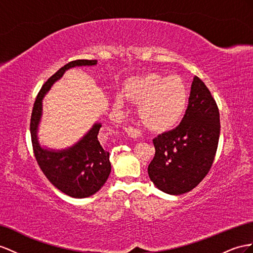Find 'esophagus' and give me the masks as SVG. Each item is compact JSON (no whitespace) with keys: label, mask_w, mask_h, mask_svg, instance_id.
<instances>
[{"label":"esophagus","mask_w":253,"mask_h":253,"mask_svg":"<svg viewBox=\"0 0 253 253\" xmlns=\"http://www.w3.org/2000/svg\"><path fill=\"white\" fill-rule=\"evenodd\" d=\"M125 132L129 135V137L132 138V139H138V138H140V135H141L140 131L137 130V129L132 128V127H126L125 128Z\"/></svg>","instance_id":"esophagus-1"}]
</instances>
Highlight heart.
I'll use <instances>...</instances> for the list:
<instances>
[{
	"instance_id": "b5f03b06",
	"label": "heart",
	"mask_w": 253,
	"mask_h": 253,
	"mask_svg": "<svg viewBox=\"0 0 253 253\" xmlns=\"http://www.w3.org/2000/svg\"><path fill=\"white\" fill-rule=\"evenodd\" d=\"M129 99L139 103L138 114L144 126L164 131L182 119L188 101V88L182 77L151 74L135 77L125 86ZM124 95L115 97V106L124 107Z\"/></svg>"
}]
</instances>
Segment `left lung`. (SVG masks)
<instances>
[{"label": "left lung", "mask_w": 253, "mask_h": 253, "mask_svg": "<svg viewBox=\"0 0 253 253\" xmlns=\"http://www.w3.org/2000/svg\"><path fill=\"white\" fill-rule=\"evenodd\" d=\"M219 134L216 101L204 82L194 77L182 122L175 129L153 140L155 156L147 172L154 185L173 196L192 190L211 169Z\"/></svg>", "instance_id": "8db88e82"}]
</instances>
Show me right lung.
<instances>
[{
  "label": "right lung",
  "mask_w": 253,
  "mask_h": 253,
  "mask_svg": "<svg viewBox=\"0 0 253 253\" xmlns=\"http://www.w3.org/2000/svg\"><path fill=\"white\" fill-rule=\"evenodd\" d=\"M96 64V60H77L57 70L38 93L31 116L32 144L42 171L57 189L77 199L93 196L105 185L111 172L109 152L98 140L101 123H95L79 141L62 150L42 145L38 138V128L42 116V99L51 86L61 79L66 70L94 66Z\"/></svg>",
  "instance_id": "right-lung-1"
}]
</instances>
